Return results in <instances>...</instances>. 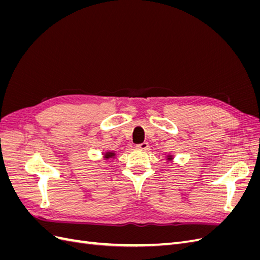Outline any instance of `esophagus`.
<instances>
[{
  "label": "esophagus",
  "mask_w": 260,
  "mask_h": 260,
  "mask_svg": "<svg viewBox=\"0 0 260 260\" xmlns=\"http://www.w3.org/2000/svg\"><path fill=\"white\" fill-rule=\"evenodd\" d=\"M137 148L141 149V151H146V149L148 148V143L147 142H143L142 144L137 145Z\"/></svg>",
  "instance_id": "esophagus-1"
}]
</instances>
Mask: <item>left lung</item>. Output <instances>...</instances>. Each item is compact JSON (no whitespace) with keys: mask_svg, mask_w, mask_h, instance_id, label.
<instances>
[{"mask_svg":"<svg viewBox=\"0 0 260 260\" xmlns=\"http://www.w3.org/2000/svg\"><path fill=\"white\" fill-rule=\"evenodd\" d=\"M172 159H174V156H172V155H168V156H167V160H168V161H171Z\"/></svg>","mask_w":260,"mask_h":260,"instance_id":"left-lung-1","label":"left lung"}]
</instances>
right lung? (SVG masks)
I'll use <instances>...</instances> for the list:
<instances>
[{"label":"right lung","mask_w":260,"mask_h":260,"mask_svg":"<svg viewBox=\"0 0 260 260\" xmlns=\"http://www.w3.org/2000/svg\"><path fill=\"white\" fill-rule=\"evenodd\" d=\"M115 156H116L115 152H105L103 157L105 159H112V158H115Z\"/></svg>","instance_id":"1"}]
</instances>
